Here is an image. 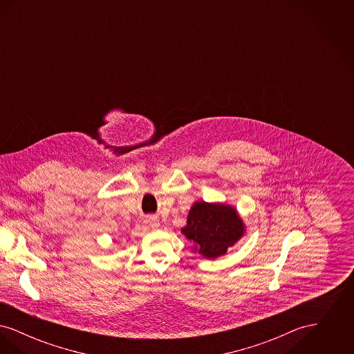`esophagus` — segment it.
Wrapping results in <instances>:
<instances>
[{
    "instance_id": "obj_1",
    "label": "esophagus",
    "mask_w": 354,
    "mask_h": 354,
    "mask_svg": "<svg viewBox=\"0 0 354 354\" xmlns=\"http://www.w3.org/2000/svg\"><path fill=\"white\" fill-rule=\"evenodd\" d=\"M146 223H147L150 227H152V228H156V227L159 225V221H158V219H156L155 216H147V218H146Z\"/></svg>"
}]
</instances>
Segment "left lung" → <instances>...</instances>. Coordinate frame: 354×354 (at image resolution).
I'll return each mask as SVG.
<instances>
[{"mask_svg": "<svg viewBox=\"0 0 354 354\" xmlns=\"http://www.w3.org/2000/svg\"><path fill=\"white\" fill-rule=\"evenodd\" d=\"M182 232L196 244L195 250L204 257L216 259L244 235V224L231 205L196 202L188 212Z\"/></svg>", "mask_w": 354, "mask_h": 354, "instance_id": "left-lung-1", "label": "left lung"}]
</instances>
